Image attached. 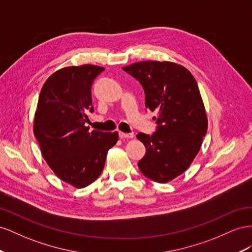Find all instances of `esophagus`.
<instances>
[{
    "label": "esophagus",
    "mask_w": 252,
    "mask_h": 252,
    "mask_svg": "<svg viewBox=\"0 0 252 252\" xmlns=\"http://www.w3.org/2000/svg\"><path fill=\"white\" fill-rule=\"evenodd\" d=\"M119 137L120 138H133L134 137V134H126L124 132H119Z\"/></svg>",
    "instance_id": "1"
}]
</instances>
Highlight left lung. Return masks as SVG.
I'll return each mask as SVG.
<instances>
[{"label":"left lung","mask_w":252,"mask_h":252,"mask_svg":"<svg viewBox=\"0 0 252 252\" xmlns=\"http://www.w3.org/2000/svg\"><path fill=\"white\" fill-rule=\"evenodd\" d=\"M122 69L140 82L147 109L157 114L156 132L136 136L147 150L138 168L154 182H171L190 167L207 133L196 80L186 67L169 61H142Z\"/></svg>","instance_id":"obj_1"}]
</instances>
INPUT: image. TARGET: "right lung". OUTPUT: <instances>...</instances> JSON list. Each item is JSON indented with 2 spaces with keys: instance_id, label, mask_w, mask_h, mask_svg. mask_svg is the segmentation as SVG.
<instances>
[{
  "instance_id": "1",
  "label": "right lung",
  "mask_w": 252,
  "mask_h": 252,
  "mask_svg": "<svg viewBox=\"0 0 252 252\" xmlns=\"http://www.w3.org/2000/svg\"><path fill=\"white\" fill-rule=\"evenodd\" d=\"M104 68L92 64L57 70L45 81L34 113L33 134L43 158L55 174L76 188L101 174L106 154L118 133L85 126L92 105V84Z\"/></svg>"
}]
</instances>
